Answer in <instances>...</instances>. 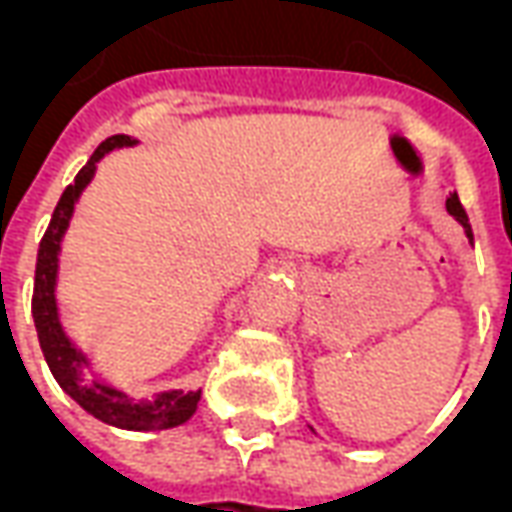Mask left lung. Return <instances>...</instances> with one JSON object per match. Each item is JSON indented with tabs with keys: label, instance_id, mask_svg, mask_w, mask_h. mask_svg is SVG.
<instances>
[{
	"label": "left lung",
	"instance_id": "left-lung-1",
	"mask_svg": "<svg viewBox=\"0 0 512 512\" xmlns=\"http://www.w3.org/2000/svg\"><path fill=\"white\" fill-rule=\"evenodd\" d=\"M447 211H450L452 216H455V219H458V222H461L463 227H466V235L472 238V224H469L466 208H463V205H461V200H458V194H455V191H452L450 197H447Z\"/></svg>",
	"mask_w": 512,
	"mask_h": 512
}]
</instances>
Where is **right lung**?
Listing matches in <instances>:
<instances>
[{
    "label": "right lung",
    "instance_id": "right-lung-1",
    "mask_svg": "<svg viewBox=\"0 0 512 512\" xmlns=\"http://www.w3.org/2000/svg\"><path fill=\"white\" fill-rule=\"evenodd\" d=\"M134 145V139L126 134H117L104 139L101 145L95 147V153L90 161L79 169V175L73 180L68 189L62 191L57 208L51 213V222L46 227V233L40 238L38 249V266H35V290H32V315H35V329H38L40 348L43 356L49 362L51 373L57 378V384L68 392V395L93 417L101 422H109L115 428L126 430H164L175 428L180 422L197 411V400L200 392H164V395L153 400V403H134V397L123 395L117 389L95 384L90 386L79 384V365L82 356L76 354V348L68 343V337L62 332L60 321H57V301H54V279H57V252H60V238L65 233V227L71 222L73 202L79 197V191L87 186V180L93 178L95 161L109 153L112 147Z\"/></svg>",
    "mask_w": 512,
    "mask_h": 512
}]
</instances>
